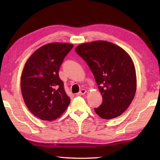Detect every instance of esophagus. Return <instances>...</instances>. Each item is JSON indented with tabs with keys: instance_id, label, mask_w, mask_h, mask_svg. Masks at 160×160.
Returning a JSON list of instances; mask_svg holds the SVG:
<instances>
[{
	"instance_id": "34e87169",
	"label": "esophagus",
	"mask_w": 160,
	"mask_h": 160,
	"mask_svg": "<svg viewBox=\"0 0 160 160\" xmlns=\"http://www.w3.org/2000/svg\"><path fill=\"white\" fill-rule=\"evenodd\" d=\"M87 91L85 89H81L78 93H77V95H85Z\"/></svg>"
}]
</instances>
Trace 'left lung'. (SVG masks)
<instances>
[{"mask_svg":"<svg viewBox=\"0 0 160 160\" xmlns=\"http://www.w3.org/2000/svg\"><path fill=\"white\" fill-rule=\"evenodd\" d=\"M75 51L93 72L103 102L95 111L104 119L118 117L132 103L137 77L132 58L122 47L105 41L85 42Z\"/></svg>","mask_w":160,"mask_h":160,"instance_id":"8db88e82","label":"left lung"}]
</instances>
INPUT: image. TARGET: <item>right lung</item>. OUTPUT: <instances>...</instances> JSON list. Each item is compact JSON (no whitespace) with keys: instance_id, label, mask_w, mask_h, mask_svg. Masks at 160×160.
<instances>
[{"instance_id":"right-lung-1","label":"right lung","mask_w":160,"mask_h":160,"mask_svg":"<svg viewBox=\"0 0 160 160\" xmlns=\"http://www.w3.org/2000/svg\"><path fill=\"white\" fill-rule=\"evenodd\" d=\"M72 47L67 42L46 44L32 53L24 67L21 79L22 98L31 112L40 119L55 120L70 103L59 71Z\"/></svg>"}]
</instances>
